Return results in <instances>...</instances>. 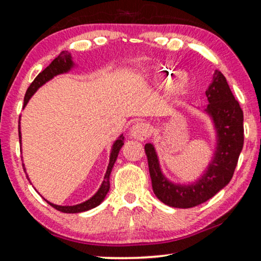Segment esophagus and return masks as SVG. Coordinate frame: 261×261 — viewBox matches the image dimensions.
Segmentation results:
<instances>
[{
	"instance_id": "1",
	"label": "esophagus",
	"mask_w": 261,
	"mask_h": 261,
	"mask_svg": "<svg viewBox=\"0 0 261 261\" xmlns=\"http://www.w3.org/2000/svg\"><path fill=\"white\" fill-rule=\"evenodd\" d=\"M151 125L147 124V123H136V124L132 125L131 127V136L135 137V138L138 140H145L148 138L149 135H151Z\"/></svg>"
}]
</instances>
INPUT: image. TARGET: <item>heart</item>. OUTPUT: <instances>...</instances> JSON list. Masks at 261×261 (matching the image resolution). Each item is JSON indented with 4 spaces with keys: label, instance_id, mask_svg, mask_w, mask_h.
Returning <instances> with one entry per match:
<instances>
[{
    "label": "heart",
    "instance_id": "1",
    "mask_svg": "<svg viewBox=\"0 0 261 261\" xmlns=\"http://www.w3.org/2000/svg\"><path fill=\"white\" fill-rule=\"evenodd\" d=\"M176 76H177V78H176V81L174 83V90L176 92H182L185 90V88H187L188 81L184 76H178V74L175 72L170 73V77H176Z\"/></svg>",
    "mask_w": 261,
    "mask_h": 261
}]
</instances>
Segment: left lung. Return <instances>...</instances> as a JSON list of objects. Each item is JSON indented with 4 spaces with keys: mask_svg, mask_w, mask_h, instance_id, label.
<instances>
[{
    "mask_svg": "<svg viewBox=\"0 0 261 261\" xmlns=\"http://www.w3.org/2000/svg\"><path fill=\"white\" fill-rule=\"evenodd\" d=\"M206 96L210 103L205 110L214 122L218 147L208 169L198 182L191 185L169 182L161 173L153 145H145L154 194L168 206L191 208L202 204L226 187L235 171L244 144L243 110L219 70H215Z\"/></svg>",
    "mask_w": 261,
    "mask_h": 261,
    "instance_id": "1",
    "label": "left lung"
}]
</instances>
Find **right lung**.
Returning a JSON list of instances; mask_svg holds the SVG:
<instances>
[{"label":"right lung","instance_id":"obj_1","mask_svg":"<svg viewBox=\"0 0 261 261\" xmlns=\"http://www.w3.org/2000/svg\"><path fill=\"white\" fill-rule=\"evenodd\" d=\"M73 67V63H72V60H71V55L69 54L68 51H62L61 54L56 57V59L51 62V63L48 65V67L41 71L40 73L38 74L37 77H35L34 81L31 83V85L29 86L28 91H26V94H25V98H24V107L26 105H28L29 100L31 99V96H32L37 90L40 86H42L43 84H46L48 81H50L51 78H54L55 76L60 73H64V72H68L70 69ZM18 135H19V143H21L20 140V125H18ZM124 137L120 136L118 137V139L115 141L114 145H113V149H112V153H110V160H109V165L107 168V171H106V175H105V179L102 184H101L100 189L98 190V192H96L93 197L91 198V199L86 200L85 202H82V204H78V205H74V206H60V205H54L51 204L49 201H46L49 204L51 207H54L55 210L60 211V212H63V213H81V212H85L88 210H92L96 207L98 205H100L102 200L105 199L106 194L108 193L109 191V175L112 173V169H113V166L115 161H116L117 155H118V152H120L121 147L124 145ZM24 168V165H23ZM25 170V168H24ZM26 174V171H25Z\"/></svg>","mask_w":261,"mask_h":261}]
</instances>
